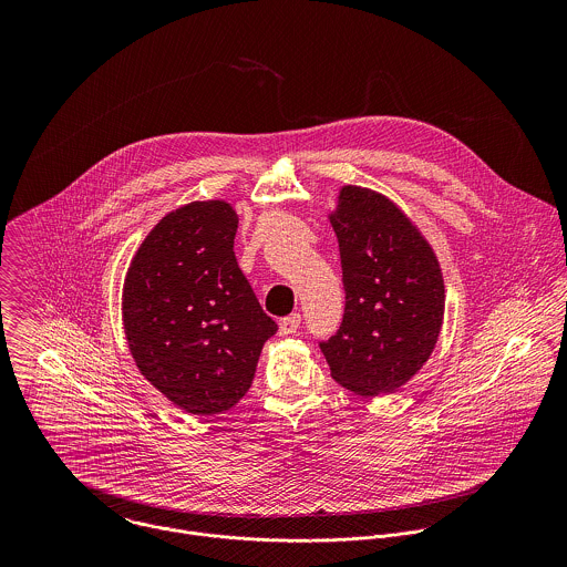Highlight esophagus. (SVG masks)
Here are the masks:
<instances>
[{"label": "esophagus", "mask_w": 567, "mask_h": 567, "mask_svg": "<svg viewBox=\"0 0 567 567\" xmlns=\"http://www.w3.org/2000/svg\"><path fill=\"white\" fill-rule=\"evenodd\" d=\"M299 324H301V315L295 312V315H290V317L279 321V333L281 336H290V333H295L299 329Z\"/></svg>", "instance_id": "esophagus-1"}]
</instances>
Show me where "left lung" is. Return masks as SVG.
<instances>
[{"label": "left lung", "mask_w": 567, "mask_h": 567, "mask_svg": "<svg viewBox=\"0 0 567 567\" xmlns=\"http://www.w3.org/2000/svg\"><path fill=\"white\" fill-rule=\"evenodd\" d=\"M329 223L344 284L342 324L321 342L331 378L362 398L395 393L436 347L441 264L419 227L375 189L342 185Z\"/></svg>", "instance_id": "1"}]
</instances>
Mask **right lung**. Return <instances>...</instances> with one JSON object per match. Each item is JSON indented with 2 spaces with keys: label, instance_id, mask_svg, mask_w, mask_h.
I'll use <instances>...</instances> for the list:
<instances>
[{
  "label": "right lung",
  "instance_id": "1",
  "mask_svg": "<svg viewBox=\"0 0 567 567\" xmlns=\"http://www.w3.org/2000/svg\"><path fill=\"white\" fill-rule=\"evenodd\" d=\"M236 231L231 203H187L153 227L124 277L122 321L140 373L198 416L243 400L277 331L238 266Z\"/></svg>",
  "mask_w": 567,
  "mask_h": 567
}]
</instances>
